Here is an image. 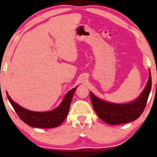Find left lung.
<instances>
[{
  "mask_svg": "<svg viewBox=\"0 0 157 157\" xmlns=\"http://www.w3.org/2000/svg\"><path fill=\"white\" fill-rule=\"evenodd\" d=\"M151 75L149 70L147 82L141 94L128 103H113L105 101L90 92L91 103L97 116L109 125H120L134 121L140 117L146 105L151 89Z\"/></svg>",
  "mask_w": 157,
  "mask_h": 157,
  "instance_id": "1",
  "label": "left lung"
}]
</instances>
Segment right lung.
<instances>
[{"label": "right lung", "instance_id": "obj_1", "mask_svg": "<svg viewBox=\"0 0 157 157\" xmlns=\"http://www.w3.org/2000/svg\"><path fill=\"white\" fill-rule=\"evenodd\" d=\"M77 87L70 90L65 95L62 102L56 109L45 112H37L24 109L14 102L7 92L6 95L15 112L25 123L32 127L39 128H52L59 126L66 120L69 111L73 95Z\"/></svg>", "mask_w": 157, "mask_h": 157}]
</instances>
